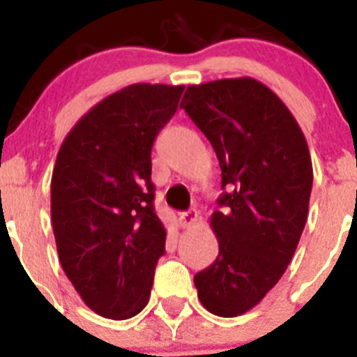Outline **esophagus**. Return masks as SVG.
Instances as JSON below:
<instances>
[{
  "mask_svg": "<svg viewBox=\"0 0 357 357\" xmlns=\"http://www.w3.org/2000/svg\"><path fill=\"white\" fill-rule=\"evenodd\" d=\"M198 220H200V214H198L197 209L185 211V213H182L181 216H178V222H181V227H184V229H189V227H193L195 223H198Z\"/></svg>",
  "mask_w": 357,
  "mask_h": 357,
  "instance_id": "34e87169",
  "label": "esophagus"
}]
</instances>
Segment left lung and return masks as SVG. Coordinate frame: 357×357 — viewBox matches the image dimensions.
<instances>
[{
    "mask_svg": "<svg viewBox=\"0 0 357 357\" xmlns=\"http://www.w3.org/2000/svg\"><path fill=\"white\" fill-rule=\"evenodd\" d=\"M181 109L213 144L227 189L211 216L220 252L195 286L209 313L238 317L263 301L295 254L313 188L309 148L284 102L250 77L189 85Z\"/></svg>",
    "mask_w": 357,
    "mask_h": 357,
    "instance_id": "obj_1",
    "label": "left lung"
}]
</instances>
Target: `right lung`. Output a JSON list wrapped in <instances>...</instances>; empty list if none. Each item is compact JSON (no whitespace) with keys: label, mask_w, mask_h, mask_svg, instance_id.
<instances>
[{"label":"right lung","mask_w":357,"mask_h":357,"mask_svg":"<svg viewBox=\"0 0 357 357\" xmlns=\"http://www.w3.org/2000/svg\"><path fill=\"white\" fill-rule=\"evenodd\" d=\"M184 85L132 84L66 135L52 176V223L66 275L94 313L144 309L166 229L153 209L151 146Z\"/></svg>","instance_id":"right-lung-1"}]
</instances>
